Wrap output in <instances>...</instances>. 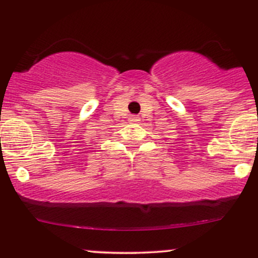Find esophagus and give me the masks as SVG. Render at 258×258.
Here are the masks:
<instances>
[{"label": "esophagus", "mask_w": 258, "mask_h": 258, "mask_svg": "<svg viewBox=\"0 0 258 258\" xmlns=\"http://www.w3.org/2000/svg\"><path fill=\"white\" fill-rule=\"evenodd\" d=\"M138 121H140V118H138L137 116H131V117L128 118V122H130V123H137Z\"/></svg>", "instance_id": "1"}]
</instances>
